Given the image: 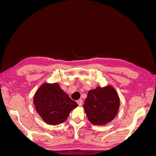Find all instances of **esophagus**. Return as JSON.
<instances>
[{
  "label": "esophagus",
  "instance_id": "1",
  "mask_svg": "<svg viewBox=\"0 0 156 156\" xmlns=\"http://www.w3.org/2000/svg\"><path fill=\"white\" fill-rule=\"evenodd\" d=\"M77 104L79 105V106H82L83 105V100H77Z\"/></svg>",
  "mask_w": 156,
  "mask_h": 156
}]
</instances>
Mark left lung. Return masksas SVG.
I'll use <instances>...</instances> for the list:
<instances>
[{
    "label": "left lung",
    "mask_w": 156,
    "mask_h": 156,
    "mask_svg": "<svg viewBox=\"0 0 156 156\" xmlns=\"http://www.w3.org/2000/svg\"><path fill=\"white\" fill-rule=\"evenodd\" d=\"M119 107V97L110 85L89 90L83 105L88 120L94 125L99 126L114 119Z\"/></svg>",
    "instance_id": "obj_1"
}]
</instances>
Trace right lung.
<instances>
[{"label": "right lung", "instance_id": "right-lung-1", "mask_svg": "<svg viewBox=\"0 0 156 156\" xmlns=\"http://www.w3.org/2000/svg\"><path fill=\"white\" fill-rule=\"evenodd\" d=\"M33 101L43 120L54 126L66 120L69 112L78 106L57 83H44L36 92Z\"/></svg>", "mask_w": 156, "mask_h": 156}]
</instances>
